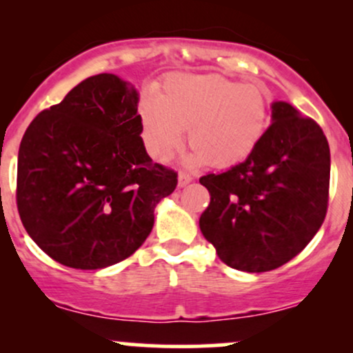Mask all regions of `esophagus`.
<instances>
[{
	"label": "esophagus",
	"mask_w": 353,
	"mask_h": 353,
	"mask_svg": "<svg viewBox=\"0 0 353 353\" xmlns=\"http://www.w3.org/2000/svg\"><path fill=\"white\" fill-rule=\"evenodd\" d=\"M177 181H179L181 188H184V185H188L189 182L192 181V177H190L189 174H185V172H179V177H177Z\"/></svg>",
	"instance_id": "1"
}]
</instances>
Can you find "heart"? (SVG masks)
<instances>
[{
	"instance_id": "1",
	"label": "heart",
	"mask_w": 353,
	"mask_h": 353,
	"mask_svg": "<svg viewBox=\"0 0 353 353\" xmlns=\"http://www.w3.org/2000/svg\"><path fill=\"white\" fill-rule=\"evenodd\" d=\"M143 139L156 161L171 159L188 129L190 163L229 168L255 151L270 123L264 86L221 74H172L139 106Z\"/></svg>"
}]
</instances>
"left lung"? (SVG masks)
<instances>
[{
	"instance_id": "1",
	"label": "left lung",
	"mask_w": 353,
	"mask_h": 353,
	"mask_svg": "<svg viewBox=\"0 0 353 353\" xmlns=\"http://www.w3.org/2000/svg\"><path fill=\"white\" fill-rule=\"evenodd\" d=\"M199 182L210 194L199 228L219 259L244 272L274 270L302 252L325 219L329 143L312 117L277 101L244 163Z\"/></svg>"
}]
</instances>
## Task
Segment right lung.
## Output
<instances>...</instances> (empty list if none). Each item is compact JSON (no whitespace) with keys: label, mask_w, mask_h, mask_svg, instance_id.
Returning a JSON list of instances; mask_svg holds the SVG:
<instances>
[{"label":"right lung","mask_w":353,"mask_h":353,"mask_svg":"<svg viewBox=\"0 0 353 353\" xmlns=\"http://www.w3.org/2000/svg\"><path fill=\"white\" fill-rule=\"evenodd\" d=\"M139 92L116 74L81 81L28 125L18 152L16 204L39 249L94 270L144 244L154 208L177 172L152 163L137 114Z\"/></svg>","instance_id":"obj_1"}]
</instances>
